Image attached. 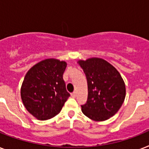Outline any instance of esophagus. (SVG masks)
Wrapping results in <instances>:
<instances>
[{
  "label": "esophagus",
  "mask_w": 149,
  "mask_h": 149,
  "mask_svg": "<svg viewBox=\"0 0 149 149\" xmlns=\"http://www.w3.org/2000/svg\"><path fill=\"white\" fill-rule=\"evenodd\" d=\"M71 96H72V97H77V93H76V92H73V93H71Z\"/></svg>",
  "instance_id": "obj_1"
}]
</instances>
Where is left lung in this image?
<instances>
[{"label": "left lung", "instance_id": "left-lung-1", "mask_svg": "<svg viewBox=\"0 0 149 149\" xmlns=\"http://www.w3.org/2000/svg\"><path fill=\"white\" fill-rule=\"evenodd\" d=\"M86 75L88 97L81 105L83 113L93 120L102 121L113 116L125 98V84L118 70L107 61L98 58L79 60Z\"/></svg>", "mask_w": 149, "mask_h": 149}]
</instances>
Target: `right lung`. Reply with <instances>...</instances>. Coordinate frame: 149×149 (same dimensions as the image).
<instances>
[{
    "instance_id": "1",
    "label": "right lung",
    "mask_w": 149,
    "mask_h": 149,
    "mask_svg": "<svg viewBox=\"0 0 149 149\" xmlns=\"http://www.w3.org/2000/svg\"><path fill=\"white\" fill-rule=\"evenodd\" d=\"M66 63L49 58L37 63L25 75L21 89L23 104L39 120L57 115L70 97L63 75Z\"/></svg>"
}]
</instances>
